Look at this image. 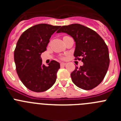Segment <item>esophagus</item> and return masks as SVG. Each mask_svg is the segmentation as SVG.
Segmentation results:
<instances>
[{"label": "esophagus", "mask_w": 121, "mask_h": 121, "mask_svg": "<svg viewBox=\"0 0 121 121\" xmlns=\"http://www.w3.org/2000/svg\"><path fill=\"white\" fill-rule=\"evenodd\" d=\"M66 65H67V64H66V63H64V62L60 63V66H61V67H64V66H65Z\"/></svg>", "instance_id": "esophagus-1"}]
</instances>
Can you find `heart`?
<instances>
[{
	"mask_svg": "<svg viewBox=\"0 0 121 121\" xmlns=\"http://www.w3.org/2000/svg\"><path fill=\"white\" fill-rule=\"evenodd\" d=\"M65 37H66V36H65Z\"/></svg>",
	"mask_w": 121,
	"mask_h": 121,
	"instance_id": "obj_1",
	"label": "heart"
}]
</instances>
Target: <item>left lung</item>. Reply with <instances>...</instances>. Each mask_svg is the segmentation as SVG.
<instances>
[{"label": "left lung", "mask_w": 121, "mask_h": 121, "mask_svg": "<svg viewBox=\"0 0 121 121\" xmlns=\"http://www.w3.org/2000/svg\"><path fill=\"white\" fill-rule=\"evenodd\" d=\"M57 33H65L73 38L76 44L74 56L82 57L84 65L71 73L73 82L79 88L88 90L103 81L110 64L108 49L98 33L82 25L62 26Z\"/></svg>", "instance_id": "1"}]
</instances>
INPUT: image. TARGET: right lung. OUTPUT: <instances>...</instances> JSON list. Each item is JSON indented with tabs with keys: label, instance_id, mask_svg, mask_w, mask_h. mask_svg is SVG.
I'll list each match as a JSON object with an SVG mask.
<instances>
[{
	"label": "right lung",
	"instance_id": "add662e5",
	"mask_svg": "<svg viewBox=\"0 0 121 121\" xmlns=\"http://www.w3.org/2000/svg\"><path fill=\"white\" fill-rule=\"evenodd\" d=\"M60 27L36 25L25 31L17 42L14 53L17 73L23 85L33 91H45L55 83L60 64L51 60L45 66L40 55L47 50L51 35Z\"/></svg>",
	"mask_w": 121,
	"mask_h": 121
}]
</instances>
